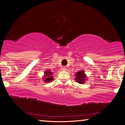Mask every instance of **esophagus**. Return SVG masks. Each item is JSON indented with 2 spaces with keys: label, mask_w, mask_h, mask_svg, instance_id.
<instances>
[{
  "label": "esophagus",
  "mask_w": 125,
  "mask_h": 125,
  "mask_svg": "<svg viewBox=\"0 0 125 125\" xmlns=\"http://www.w3.org/2000/svg\"><path fill=\"white\" fill-rule=\"evenodd\" d=\"M61 69H62V70H65V69H66V68L64 67H62V68H61Z\"/></svg>",
  "instance_id": "obj_1"
}]
</instances>
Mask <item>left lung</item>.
I'll list each match as a JSON object with an SVG mask.
<instances>
[{"label": "left lung", "mask_w": 125, "mask_h": 125, "mask_svg": "<svg viewBox=\"0 0 125 125\" xmlns=\"http://www.w3.org/2000/svg\"><path fill=\"white\" fill-rule=\"evenodd\" d=\"M76 77L75 78V81L79 83L80 84L84 83H85L86 79V75L84 74V71H80L79 72H78L76 73Z\"/></svg>", "instance_id": "obj_1"}]
</instances>
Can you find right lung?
Returning <instances> with one entry per match:
<instances>
[{"label": "right lung", "mask_w": 125, "mask_h": 125, "mask_svg": "<svg viewBox=\"0 0 125 125\" xmlns=\"http://www.w3.org/2000/svg\"><path fill=\"white\" fill-rule=\"evenodd\" d=\"M52 74L53 73L50 71L47 70V71L45 72V75H44V78H43L44 82H46V83L52 82L53 79V77L52 75Z\"/></svg>", "instance_id": "right-lung-1"}]
</instances>
